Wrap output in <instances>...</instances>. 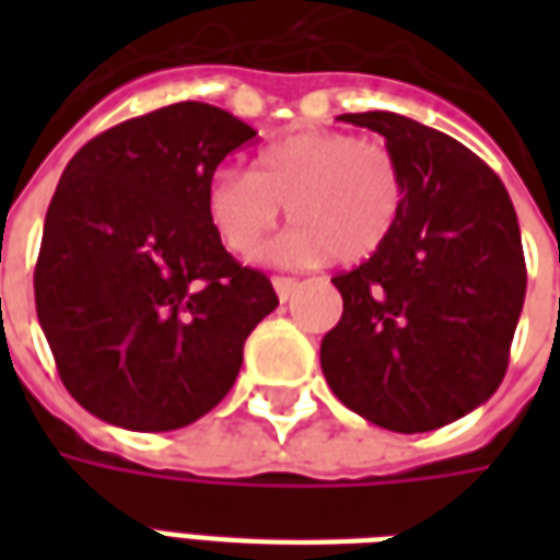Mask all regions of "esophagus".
I'll list each match as a JSON object with an SVG mask.
<instances>
[{"label": "esophagus", "instance_id": "obj_1", "mask_svg": "<svg viewBox=\"0 0 560 560\" xmlns=\"http://www.w3.org/2000/svg\"><path fill=\"white\" fill-rule=\"evenodd\" d=\"M296 284H300V281L291 279V276H276V279H272V288H276V293H279L281 303H284V300H291V293L296 291Z\"/></svg>", "mask_w": 560, "mask_h": 560}]
</instances>
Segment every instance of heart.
I'll use <instances>...</instances> for the list:
<instances>
[{"label": "heart", "instance_id": "b5f03b06", "mask_svg": "<svg viewBox=\"0 0 560 560\" xmlns=\"http://www.w3.org/2000/svg\"><path fill=\"white\" fill-rule=\"evenodd\" d=\"M288 207L293 231L276 248L288 264L377 255L405 209V173L384 140L312 128L260 149L255 171L221 167L207 183V219L219 243L248 255Z\"/></svg>", "mask_w": 560, "mask_h": 560}]
</instances>
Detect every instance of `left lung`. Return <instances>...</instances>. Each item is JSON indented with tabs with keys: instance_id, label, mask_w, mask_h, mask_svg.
<instances>
[{
	"instance_id": "1",
	"label": "left lung",
	"mask_w": 560,
	"mask_h": 560,
	"mask_svg": "<svg viewBox=\"0 0 560 560\" xmlns=\"http://www.w3.org/2000/svg\"><path fill=\"white\" fill-rule=\"evenodd\" d=\"M341 119L387 138L405 209L377 255L332 279L345 312L320 369L369 422L432 432L504 381L528 284L516 209L498 173L444 131L387 110Z\"/></svg>"
}]
</instances>
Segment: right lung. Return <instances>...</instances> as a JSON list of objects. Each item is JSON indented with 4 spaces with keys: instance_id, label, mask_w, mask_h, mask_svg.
I'll return each instance as SVG.
<instances>
[{
    "instance_id": "add662e5",
    "label": "right lung",
    "mask_w": 560,
    "mask_h": 560,
    "mask_svg": "<svg viewBox=\"0 0 560 560\" xmlns=\"http://www.w3.org/2000/svg\"><path fill=\"white\" fill-rule=\"evenodd\" d=\"M255 128L179 102L92 138L44 219L35 308L66 389L131 432H171L219 405L248 332L279 305L207 219V183Z\"/></svg>"
}]
</instances>
